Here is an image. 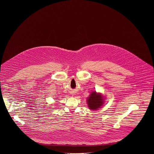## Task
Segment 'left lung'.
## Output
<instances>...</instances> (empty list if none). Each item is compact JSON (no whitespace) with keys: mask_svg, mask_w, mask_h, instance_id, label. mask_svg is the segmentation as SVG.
Wrapping results in <instances>:
<instances>
[{"mask_svg":"<svg viewBox=\"0 0 154 154\" xmlns=\"http://www.w3.org/2000/svg\"><path fill=\"white\" fill-rule=\"evenodd\" d=\"M87 104L91 110H96L103 105L104 99L100 93L93 91L87 99Z\"/></svg>","mask_w":154,"mask_h":154,"instance_id":"obj_1","label":"left lung"}]
</instances>
